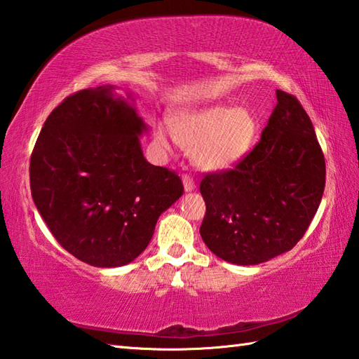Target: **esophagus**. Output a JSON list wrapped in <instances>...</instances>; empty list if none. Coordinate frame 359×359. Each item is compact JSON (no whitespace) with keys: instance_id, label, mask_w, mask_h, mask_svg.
Masks as SVG:
<instances>
[{"instance_id":"34e87169","label":"esophagus","mask_w":359,"mask_h":359,"mask_svg":"<svg viewBox=\"0 0 359 359\" xmlns=\"http://www.w3.org/2000/svg\"><path fill=\"white\" fill-rule=\"evenodd\" d=\"M182 186H184L186 192H192L195 189V180L192 177H189V175H182Z\"/></svg>"}]
</instances>
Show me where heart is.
<instances>
[{
	"label": "heart",
	"instance_id": "1",
	"mask_svg": "<svg viewBox=\"0 0 359 359\" xmlns=\"http://www.w3.org/2000/svg\"><path fill=\"white\" fill-rule=\"evenodd\" d=\"M258 132V118L250 109L213 104L177 115L170 127L159 123L155 138L164 150H170L173 135L178 144L192 150L195 165L207 172H224L250 154Z\"/></svg>",
	"mask_w": 359,
	"mask_h": 359
}]
</instances>
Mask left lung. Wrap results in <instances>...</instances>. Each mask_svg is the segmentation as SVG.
Listing matches in <instances>:
<instances>
[{
  "label": "left lung",
  "mask_w": 359,
  "mask_h": 359,
  "mask_svg": "<svg viewBox=\"0 0 359 359\" xmlns=\"http://www.w3.org/2000/svg\"><path fill=\"white\" fill-rule=\"evenodd\" d=\"M278 104L261 141L235 169L201 181L205 217L200 233L218 258L255 266L289 252L312 222L325 184L313 124L293 95Z\"/></svg>",
  "instance_id": "left-lung-1"
}]
</instances>
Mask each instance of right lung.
Masks as SVG:
<instances>
[{
    "label": "right lung",
    "instance_id": "add662e5",
    "mask_svg": "<svg viewBox=\"0 0 359 359\" xmlns=\"http://www.w3.org/2000/svg\"><path fill=\"white\" fill-rule=\"evenodd\" d=\"M115 86L84 89L46 119L30 158V190L52 235L95 267L132 262L152 240L159 215L184 192L177 173L150 164L149 130L135 98Z\"/></svg>",
    "mask_w": 359,
    "mask_h": 359
}]
</instances>
